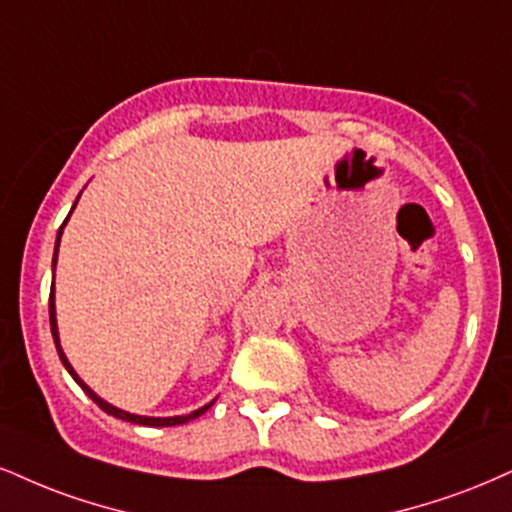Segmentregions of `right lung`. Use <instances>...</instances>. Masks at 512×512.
<instances>
[{"label": "right lung", "instance_id": "add662e5", "mask_svg": "<svg viewBox=\"0 0 512 512\" xmlns=\"http://www.w3.org/2000/svg\"><path fill=\"white\" fill-rule=\"evenodd\" d=\"M69 219V217H66ZM66 224V221H64ZM64 224H61V229H64ZM61 229H59V233H57V248H59V238H61ZM54 262H57V252H54ZM54 267V264H52ZM49 326H52V336H54V343H57V350H59V357H61V362H64V367L69 369V374L73 379L78 381V386L80 389H83L85 393H88V396L95 400L97 405H100V408L107 412V415H114V417H119V420H126V422H133V424H145V427H176V424H183V422H188V420H195V417H200L202 412L205 410H209L212 408V403L209 405H205V408H200V410H195V412H190V415H186V417H140V415H131V412H123V410H119V408H114V405H109V403H104V400L100 398V396H95V393H92L88 386L83 384V381L78 379V374L73 372V367L69 365V360H66V355L61 353V346H59V334H57V317H54V283H52V293H49Z\"/></svg>", "mask_w": 512, "mask_h": 512}]
</instances>
